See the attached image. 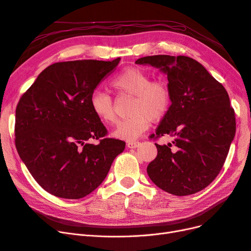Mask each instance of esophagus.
Instances as JSON below:
<instances>
[{"label": "esophagus", "mask_w": 251, "mask_h": 251, "mask_svg": "<svg viewBox=\"0 0 251 251\" xmlns=\"http://www.w3.org/2000/svg\"><path fill=\"white\" fill-rule=\"evenodd\" d=\"M140 146V142L139 141H127L126 142V147L130 148V149H136Z\"/></svg>", "instance_id": "esophagus-1"}]
</instances>
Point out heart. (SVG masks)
I'll list each match as a JSON object with an SVG mask.
<instances>
[{
  "mask_svg": "<svg viewBox=\"0 0 251 251\" xmlns=\"http://www.w3.org/2000/svg\"><path fill=\"white\" fill-rule=\"evenodd\" d=\"M151 75L138 67H126L114 77L110 86L118 96H132L128 107L130 117L120 121L113 135L133 141L146 132L151 121L161 120L170 111L172 91L162 79L151 80ZM90 108L103 124L116 123L117 115L112 96L103 91H94L90 96Z\"/></svg>",
  "mask_w": 251,
  "mask_h": 251,
  "instance_id": "1",
  "label": "heart"
}]
</instances>
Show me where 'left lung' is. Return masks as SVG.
<instances>
[{"instance_id": "left-lung-1", "label": "left lung", "mask_w": 251, "mask_h": 251, "mask_svg": "<svg viewBox=\"0 0 251 251\" xmlns=\"http://www.w3.org/2000/svg\"><path fill=\"white\" fill-rule=\"evenodd\" d=\"M136 64L160 68L168 75L172 91L170 111L150 138L170 135L174 141L163 146L155 143L158 154L148 165L149 177L175 196L202 191L222 170L235 134L228 93L188 56L151 55Z\"/></svg>"}]
</instances>
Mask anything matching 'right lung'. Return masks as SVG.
<instances>
[{"instance_id":"right-lung-1","label":"right lung","mask_w":251,"mask_h":251,"mask_svg":"<svg viewBox=\"0 0 251 251\" xmlns=\"http://www.w3.org/2000/svg\"><path fill=\"white\" fill-rule=\"evenodd\" d=\"M95 59L59 62L47 67L22 95L16 110V147L45 191L80 199L107 177L126 142L108 131L90 108V96L119 64ZM98 140L96 145L91 140Z\"/></svg>"}]
</instances>
